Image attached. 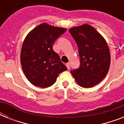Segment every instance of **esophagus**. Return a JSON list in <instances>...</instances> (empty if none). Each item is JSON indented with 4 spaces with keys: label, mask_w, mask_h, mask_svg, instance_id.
I'll return each mask as SVG.
<instances>
[{
    "label": "esophagus",
    "mask_w": 124,
    "mask_h": 124,
    "mask_svg": "<svg viewBox=\"0 0 124 124\" xmlns=\"http://www.w3.org/2000/svg\"><path fill=\"white\" fill-rule=\"evenodd\" d=\"M66 66H67V68H68V70H70V66H71L70 62H68V63H67V64H66Z\"/></svg>",
    "instance_id": "1"
}]
</instances>
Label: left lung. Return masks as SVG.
Masks as SVG:
<instances>
[{"mask_svg":"<svg viewBox=\"0 0 124 124\" xmlns=\"http://www.w3.org/2000/svg\"><path fill=\"white\" fill-rule=\"evenodd\" d=\"M69 32L77 44L80 56L79 68L71 70V75L80 86H94L104 79L109 69L111 56L107 42L88 24L72 28Z\"/></svg>","mask_w":124,"mask_h":124,"instance_id":"left-lung-1","label":"left lung"}]
</instances>
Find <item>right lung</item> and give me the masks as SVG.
Segmentation results:
<instances>
[{"instance_id":"right-lung-1","label":"right lung","mask_w":124,"mask_h":124,"mask_svg":"<svg viewBox=\"0 0 124 124\" xmlns=\"http://www.w3.org/2000/svg\"><path fill=\"white\" fill-rule=\"evenodd\" d=\"M66 29L43 23L32 30L22 45L20 61L28 80L35 86L47 87L56 82L67 67L53 49L56 40Z\"/></svg>"}]
</instances>
